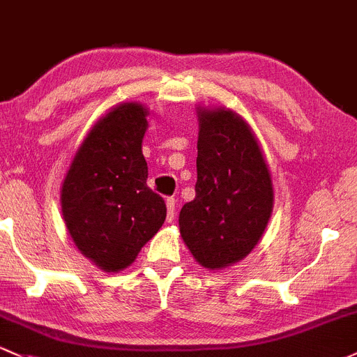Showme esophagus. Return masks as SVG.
I'll use <instances>...</instances> for the list:
<instances>
[{
  "label": "esophagus",
  "instance_id": "obj_1",
  "mask_svg": "<svg viewBox=\"0 0 357 357\" xmlns=\"http://www.w3.org/2000/svg\"><path fill=\"white\" fill-rule=\"evenodd\" d=\"M175 214H177V201L175 197H168L167 199V221L172 223L175 220Z\"/></svg>",
  "mask_w": 357,
  "mask_h": 357
}]
</instances>
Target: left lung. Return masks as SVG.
I'll use <instances>...</instances> for the list:
<instances>
[{"instance_id": "left-lung-1", "label": "left lung", "mask_w": 357, "mask_h": 357, "mask_svg": "<svg viewBox=\"0 0 357 357\" xmlns=\"http://www.w3.org/2000/svg\"><path fill=\"white\" fill-rule=\"evenodd\" d=\"M271 174L259 143L231 110H199L195 199L183 204L180 235L206 269L252 252L272 213Z\"/></svg>"}]
</instances>
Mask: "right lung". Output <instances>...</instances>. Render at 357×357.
Segmentation results:
<instances>
[{
	"instance_id": "obj_1",
	"label": "right lung",
	"mask_w": 357,
	"mask_h": 357,
	"mask_svg": "<svg viewBox=\"0 0 357 357\" xmlns=\"http://www.w3.org/2000/svg\"><path fill=\"white\" fill-rule=\"evenodd\" d=\"M146 109L122 103L93 126L61 190L63 216L76 247L107 272L126 269L167 218L148 187L141 151Z\"/></svg>"
}]
</instances>
